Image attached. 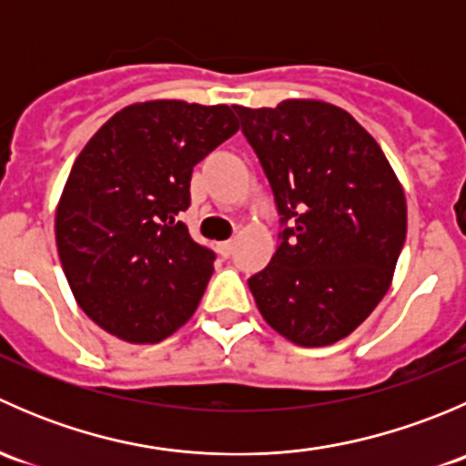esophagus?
<instances>
[{
	"label": "esophagus",
	"mask_w": 466,
	"mask_h": 466,
	"mask_svg": "<svg viewBox=\"0 0 466 466\" xmlns=\"http://www.w3.org/2000/svg\"><path fill=\"white\" fill-rule=\"evenodd\" d=\"M218 252L220 257H229L234 252V241H223L218 243Z\"/></svg>",
	"instance_id": "obj_1"
}]
</instances>
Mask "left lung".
I'll use <instances>...</instances> for the list:
<instances>
[{
	"label": "left lung",
	"instance_id": "obj_1",
	"mask_svg": "<svg viewBox=\"0 0 466 466\" xmlns=\"http://www.w3.org/2000/svg\"><path fill=\"white\" fill-rule=\"evenodd\" d=\"M279 211V246L248 279L263 320L299 347L333 345L377 309L406 241V196L377 139L342 107L234 106Z\"/></svg>",
	"mask_w": 466,
	"mask_h": 466
}]
</instances>
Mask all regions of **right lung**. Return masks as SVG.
<instances>
[{
  "label": "right lung",
  "mask_w": 466,
  "mask_h": 466,
  "mask_svg": "<svg viewBox=\"0 0 466 466\" xmlns=\"http://www.w3.org/2000/svg\"><path fill=\"white\" fill-rule=\"evenodd\" d=\"M229 106L133 103L81 150L56 209L78 307L126 342H159L194 316L216 255L189 237L194 167L232 137Z\"/></svg>",
  "instance_id": "1"
}]
</instances>
